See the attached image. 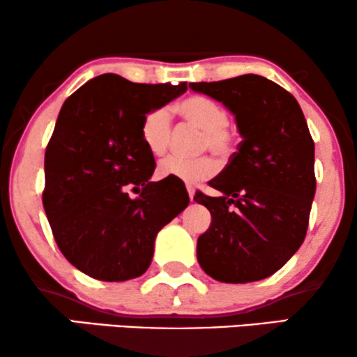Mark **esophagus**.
Listing matches in <instances>:
<instances>
[{
    "mask_svg": "<svg viewBox=\"0 0 357 357\" xmlns=\"http://www.w3.org/2000/svg\"><path fill=\"white\" fill-rule=\"evenodd\" d=\"M187 192H188L190 199H192V202H193V198H195V188L192 187V185H187Z\"/></svg>",
    "mask_w": 357,
    "mask_h": 357,
    "instance_id": "34e87169",
    "label": "esophagus"
}]
</instances>
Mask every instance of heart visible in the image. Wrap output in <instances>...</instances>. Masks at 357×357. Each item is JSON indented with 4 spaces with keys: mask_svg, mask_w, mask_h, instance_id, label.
I'll return each mask as SVG.
<instances>
[{
    "mask_svg": "<svg viewBox=\"0 0 357 357\" xmlns=\"http://www.w3.org/2000/svg\"><path fill=\"white\" fill-rule=\"evenodd\" d=\"M178 114L188 125L202 131L198 141V153L211 151L219 158H229L232 154L236 138L229 128V115L222 105L208 97L193 96L180 102ZM172 135V121L169 110L164 107L154 109L144 115L141 121V139L153 155H162L169 148ZM218 165L211 158L183 159L169 158L158 167L160 178H177L185 183H197L213 177Z\"/></svg>",
    "mask_w": 357,
    "mask_h": 357,
    "instance_id": "1",
    "label": "heart"
}]
</instances>
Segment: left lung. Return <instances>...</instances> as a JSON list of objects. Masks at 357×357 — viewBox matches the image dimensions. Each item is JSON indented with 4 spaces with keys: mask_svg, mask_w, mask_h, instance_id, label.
<instances>
[{
    "mask_svg": "<svg viewBox=\"0 0 357 357\" xmlns=\"http://www.w3.org/2000/svg\"><path fill=\"white\" fill-rule=\"evenodd\" d=\"M190 89L222 102L242 136L209 182L221 197L195 193L211 213L198 237V263L221 282L265 280L299 250L309 226L315 146L305 116L294 96L258 75L190 82Z\"/></svg>",
    "mask_w": 357,
    "mask_h": 357,
    "instance_id": "obj_1",
    "label": "left lung"
}]
</instances>
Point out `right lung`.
Segmentation results:
<instances>
[{"label": "right lung", "mask_w": 357, "mask_h": 357, "mask_svg": "<svg viewBox=\"0 0 357 357\" xmlns=\"http://www.w3.org/2000/svg\"><path fill=\"white\" fill-rule=\"evenodd\" d=\"M185 91L187 82L138 84L109 73L63 104L45 151L42 202L58 248L84 275L141 276L158 232L188 206L178 182H151L154 155L141 139L144 115Z\"/></svg>", "instance_id": "add662e5"}]
</instances>
